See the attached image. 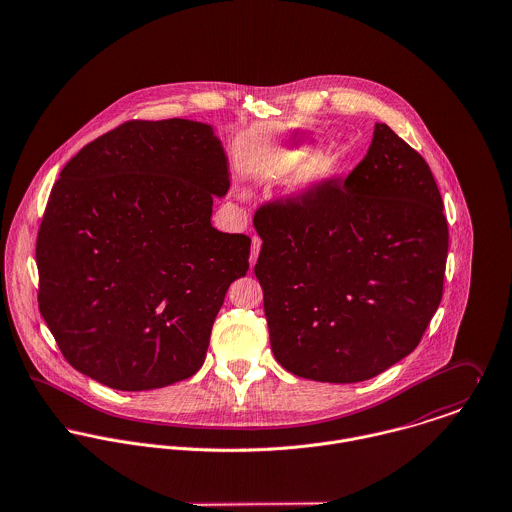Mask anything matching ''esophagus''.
Returning a JSON list of instances; mask_svg holds the SVG:
<instances>
[{"label":"esophagus","instance_id":"1","mask_svg":"<svg viewBox=\"0 0 512 512\" xmlns=\"http://www.w3.org/2000/svg\"><path fill=\"white\" fill-rule=\"evenodd\" d=\"M259 251H261V239H259V237H253V239H251V257H249V265H251V269H253V267H255V263H257Z\"/></svg>","mask_w":512,"mask_h":512}]
</instances>
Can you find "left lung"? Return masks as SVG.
I'll list each match as a JSON object with an SVG mask.
<instances>
[{"mask_svg": "<svg viewBox=\"0 0 512 512\" xmlns=\"http://www.w3.org/2000/svg\"><path fill=\"white\" fill-rule=\"evenodd\" d=\"M275 359L320 383L367 381L414 351L436 314L448 222L426 161L387 123L365 159L255 214Z\"/></svg>", "mask_w": 512, "mask_h": 512, "instance_id": "1", "label": "left lung"}]
</instances>
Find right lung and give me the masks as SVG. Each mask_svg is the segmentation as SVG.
<instances>
[{"label": "right lung", "mask_w": 512, "mask_h": 512, "mask_svg": "<svg viewBox=\"0 0 512 512\" xmlns=\"http://www.w3.org/2000/svg\"><path fill=\"white\" fill-rule=\"evenodd\" d=\"M229 190L214 127L127 121L60 172L37 237L39 310L66 361L117 391H151L204 363L251 239L212 226Z\"/></svg>", "instance_id": "right-lung-1"}]
</instances>
